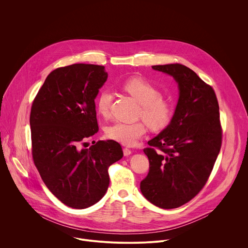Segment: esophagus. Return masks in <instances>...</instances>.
<instances>
[{
	"instance_id": "obj_1",
	"label": "esophagus",
	"mask_w": 248,
	"mask_h": 248,
	"mask_svg": "<svg viewBox=\"0 0 248 248\" xmlns=\"http://www.w3.org/2000/svg\"><path fill=\"white\" fill-rule=\"evenodd\" d=\"M131 153H132V151H131L130 149H128V148H124V156H129Z\"/></svg>"
}]
</instances>
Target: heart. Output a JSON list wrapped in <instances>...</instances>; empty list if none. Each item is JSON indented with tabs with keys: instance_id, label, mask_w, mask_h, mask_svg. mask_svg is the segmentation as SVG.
Segmentation results:
<instances>
[{
	"instance_id": "b5f03b06",
	"label": "heart",
	"mask_w": 248,
	"mask_h": 248,
	"mask_svg": "<svg viewBox=\"0 0 248 248\" xmlns=\"http://www.w3.org/2000/svg\"><path fill=\"white\" fill-rule=\"evenodd\" d=\"M124 90L139 105V116L152 129L166 127L171 119L172 111L169 102L162 98L161 91L142 78H131L123 83ZM113 95L109 90H102L96 98V109L102 117L110 114ZM106 136L124 145L132 146L146 132L144 123L125 124L116 122L106 127Z\"/></svg>"
}]
</instances>
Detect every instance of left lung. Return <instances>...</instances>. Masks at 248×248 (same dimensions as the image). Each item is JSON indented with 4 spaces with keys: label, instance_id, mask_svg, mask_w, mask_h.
Instances as JSON below:
<instances>
[{
    "label": "left lung",
    "instance_id": "obj_1",
    "mask_svg": "<svg viewBox=\"0 0 248 248\" xmlns=\"http://www.w3.org/2000/svg\"><path fill=\"white\" fill-rule=\"evenodd\" d=\"M152 68L174 78L180 97L170 124L143 150L150 165L140 190L152 204L172 209L195 197L213 170L222 145L219 104L214 89L189 67Z\"/></svg>",
    "mask_w": 248,
    "mask_h": 248
}]
</instances>
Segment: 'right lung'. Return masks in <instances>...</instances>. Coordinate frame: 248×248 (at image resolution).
I'll return each instance as SVG.
<instances>
[{"label":"right lung","mask_w":248,"mask_h":248,"mask_svg":"<svg viewBox=\"0 0 248 248\" xmlns=\"http://www.w3.org/2000/svg\"><path fill=\"white\" fill-rule=\"evenodd\" d=\"M107 78L103 65L56 68L32 103L34 164L49 190L72 208L90 207L105 195L110 184L108 169L124 155L114 140L82 148L99 129L94 100Z\"/></svg>","instance_id":"1"}]
</instances>
